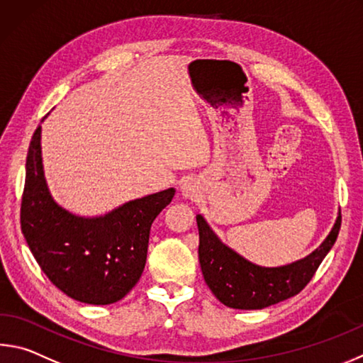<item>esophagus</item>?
I'll use <instances>...</instances> for the list:
<instances>
[{
    "instance_id": "esophagus-1",
    "label": "esophagus",
    "mask_w": 363,
    "mask_h": 363,
    "mask_svg": "<svg viewBox=\"0 0 363 363\" xmlns=\"http://www.w3.org/2000/svg\"><path fill=\"white\" fill-rule=\"evenodd\" d=\"M181 194H182L184 199H194V196H195V187L190 182L182 184Z\"/></svg>"
}]
</instances>
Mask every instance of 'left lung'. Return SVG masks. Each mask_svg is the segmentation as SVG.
Returning a JSON list of instances; mask_svg holds the SVG:
<instances>
[{
    "mask_svg": "<svg viewBox=\"0 0 363 363\" xmlns=\"http://www.w3.org/2000/svg\"><path fill=\"white\" fill-rule=\"evenodd\" d=\"M201 273L211 292L223 305L235 309H263L296 295L305 289L337 241L341 227L338 213L330 233L305 259L282 267H260L223 245L201 214H196Z\"/></svg>",
    "mask_w": 363,
    "mask_h": 363,
    "instance_id": "1",
    "label": "left lung"
}]
</instances>
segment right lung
<instances>
[{
	"label": "right lung",
	"instance_id": "obj_1",
	"mask_svg": "<svg viewBox=\"0 0 363 363\" xmlns=\"http://www.w3.org/2000/svg\"><path fill=\"white\" fill-rule=\"evenodd\" d=\"M174 192L171 187L146 195L103 216L72 214L48 187L39 125L26 155L22 233L38 265L63 294L87 305H111L140 281L150 225Z\"/></svg>",
	"mask_w": 363,
	"mask_h": 363
}]
</instances>
